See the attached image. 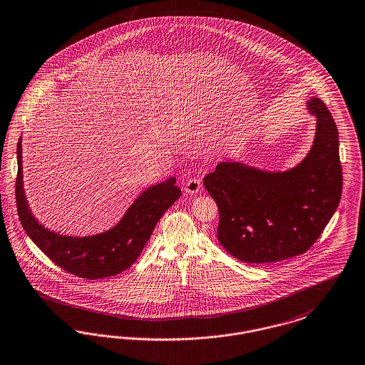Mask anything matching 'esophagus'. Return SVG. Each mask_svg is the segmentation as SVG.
Wrapping results in <instances>:
<instances>
[{
    "label": "esophagus",
    "mask_w": 365,
    "mask_h": 365,
    "mask_svg": "<svg viewBox=\"0 0 365 365\" xmlns=\"http://www.w3.org/2000/svg\"><path fill=\"white\" fill-rule=\"evenodd\" d=\"M201 189H202L201 180L197 179V178H190V179L186 180V183L183 186L185 192H187V194H197Z\"/></svg>",
    "instance_id": "esophagus-1"
}]
</instances>
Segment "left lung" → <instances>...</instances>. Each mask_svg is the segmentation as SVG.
<instances>
[{"label": "left lung", "mask_w": 365, "mask_h": 365, "mask_svg": "<svg viewBox=\"0 0 365 365\" xmlns=\"http://www.w3.org/2000/svg\"><path fill=\"white\" fill-rule=\"evenodd\" d=\"M307 107L317 118V131L300 164L270 173L225 160L205 176V189L219 206L217 239L242 262H277L304 254L339 204L342 168L336 122L318 98Z\"/></svg>", "instance_id": "obj_1"}]
</instances>
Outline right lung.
I'll use <instances>...</instances> for the list:
<instances>
[{
  "label": "right lung",
  "instance_id": "add662e5",
  "mask_svg": "<svg viewBox=\"0 0 365 365\" xmlns=\"http://www.w3.org/2000/svg\"><path fill=\"white\" fill-rule=\"evenodd\" d=\"M21 138L17 143L16 204L31 240L68 273L88 279L113 277L130 267L144 250L158 221L182 195L171 176L148 187L111 230L92 236H66L44 228L29 210L23 186Z\"/></svg>",
  "mask_w": 365,
  "mask_h": 365
}]
</instances>
